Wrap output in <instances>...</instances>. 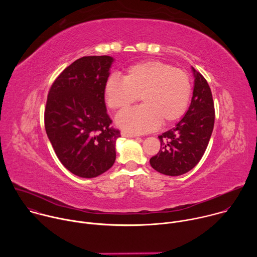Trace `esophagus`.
<instances>
[{
  "label": "esophagus",
  "mask_w": 257,
  "mask_h": 257,
  "mask_svg": "<svg viewBox=\"0 0 257 257\" xmlns=\"http://www.w3.org/2000/svg\"><path fill=\"white\" fill-rule=\"evenodd\" d=\"M121 135H122L123 137H128V138H133V137H136V136H137V135H135V134L128 133V132H126V131H122V132H121Z\"/></svg>",
  "instance_id": "esophagus-1"
}]
</instances>
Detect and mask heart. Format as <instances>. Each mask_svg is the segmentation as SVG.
Instances as JSON below:
<instances>
[{
	"label": "heart",
	"instance_id": "heart-1",
	"mask_svg": "<svg viewBox=\"0 0 257 257\" xmlns=\"http://www.w3.org/2000/svg\"><path fill=\"white\" fill-rule=\"evenodd\" d=\"M103 95L113 111H124L140 96L143 104L118 115L116 123L123 130L144 133L161 123L171 125L184 116L191 96V81L185 71L167 63L142 62L128 67L123 79L109 76Z\"/></svg>",
	"mask_w": 257,
	"mask_h": 257
}]
</instances>
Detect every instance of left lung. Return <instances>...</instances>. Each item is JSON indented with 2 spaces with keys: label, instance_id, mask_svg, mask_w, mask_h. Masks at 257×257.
<instances>
[{
  "label": "left lung",
  "instance_id": "left-lung-1",
  "mask_svg": "<svg viewBox=\"0 0 257 257\" xmlns=\"http://www.w3.org/2000/svg\"><path fill=\"white\" fill-rule=\"evenodd\" d=\"M194 87L185 116L175 127L159 136L161 150L150 160L151 166L168 176H180L201 160L214 125V105L205 78L192 67Z\"/></svg>",
  "mask_w": 257,
  "mask_h": 257
}]
</instances>
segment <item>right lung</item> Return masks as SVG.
I'll use <instances>...</instances> for the list:
<instances>
[{
	"label": "right lung",
	"instance_id": "1",
	"mask_svg": "<svg viewBox=\"0 0 257 257\" xmlns=\"http://www.w3.org/2000/svg\"><path fill=\"white\" fill-rule=\"evenodd\" d=\"M114 59L82 57L68 66L51 86L45 127L63 166L81 178H94L116 160L120 131L111 127L103 87Z\"/></svg>",
	"mask_w": 257,
	"mask_h": 257
}]
</instances>
